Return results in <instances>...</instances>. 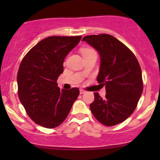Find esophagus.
Wrapping results in <instances>:
<instances>
[{
    "instance_id": "1",
    "label": "esophagus",
    "mask_w": 160,
    "mask_h": 160,
    "mask_svg": "<svg viewBox=\"0 0 160 160\" xmlns=\"http://www.w3.org/2000/svg\"><path fill=\"white\" fill-rule=\"evenodd\" d=\"M85 92H86V91L84 90V89H80V94H81V95H82V94H84Z\"/></svg>"
}]
</instances>
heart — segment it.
I'll return each mask as SVG.
<instances>
[{
  "label": "heart",
  "instance_id": "heart-1",
  "mask_svg": "<svg viewBox=\"0 0 160 160\" xmlns=\"http://www.w3.org/2000/svg\"><path fill=\"white\" fill-rule=\"evenodd\" d=\"M89 52H96L92 49H84L82 50V53L83 54L89 53Z\"/></svg>",
  "mask_w": 160,
  "mask_h": 160
}]
</instances>
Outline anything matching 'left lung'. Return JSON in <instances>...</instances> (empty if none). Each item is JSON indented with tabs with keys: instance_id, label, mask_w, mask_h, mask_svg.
Listing matches in <instances>:
<instances>
[{
	"instance_id": "obj_1",
	"label": "left lung",
	"mask_w": 160,
	"mask_h": 160,
	"mask_svg": "<svg viewBox=\"0 0 160 160\" xmlns=\"http://www.w3.org/2000/svg\"><path fill=\"white\" fill-rule=\"evenodd\" d=\"M97 50L100 65L97 80L106 87V98L94 93L89 106L98 122L113 126L128 119L136 108L143 92L141 67L134 54L108 34L86 36L82 39Z\"/></svg>"
}]
</instances>
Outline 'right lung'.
<instances>
[{"label": "right lung", "instance_id": "add662e5", "mask_svg": "<svg viewBox=\"0 0 160 160\" xmlns=\"http://www.w3.org/2000/svg\"><path fill=\"white\" fill-rule=\"evenodd\" d=\"M82 36H50L34 46L19 65L18 95L28 115L38 125L54 128L66 119L79 89H60L57 80L68 54Z\"/></svg>", "mask_w": 160, "mask_h": 160}]
</instances>
